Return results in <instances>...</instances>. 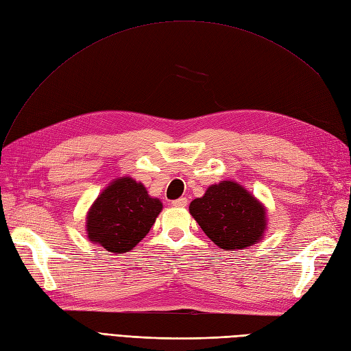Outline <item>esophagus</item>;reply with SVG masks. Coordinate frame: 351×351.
Segmentation results:
<instances>
[{
    "instance_id": "esophagus-1",
    "label": "esophagus",
    "mask_w": 351,
    "mask_h": 351,
    "mask_svg": "<svg viewBox=\"0 0 351 351\" xmlns=\"http://www.w3.org/2000/svg\"><path fill=\"white\" fill-rule=\"evenodd\" d=\"M171 205H173L174 208H184V206L187 205V199H186V197H178V199H176V200L171 202Z\"/></svg>"
}]
</instances>
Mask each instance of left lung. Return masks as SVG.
<instances>
[{
	"label": "left lung",
	"instance_id": "1",
	"mask_svg": "<svg viewBox=\"0 0 351 351\" xmlns=\"http://www.w3.org/2000/svg\"><path fill=\"white\" fill-rule=\"evenodd\" d=\"M189 209L205 234L226 250L249 247L261 240L267 226L259 200L232 182L210 186Z\"/></svg>",
	"mask_w": 351,
	"mask_h": 351
}]
</instances>
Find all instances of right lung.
I'll return each instance as SVG.
<instances>
[{"label": "right lung", "mask_w": 351, "mask_h": 351, "mask_svg": "<svg viewBox=\"0 0 351 351\" xmlns=\"http://www.w3.org/2000/svg\"><path fill=\"white\" fill-rule=\"evenodd\" d=\"M162 209L133 178L115 180L95 200L88 214V237L108 252L132 250L147 232Z\"/></svg>", "instance_id": "add662e5"}]
</instances>
